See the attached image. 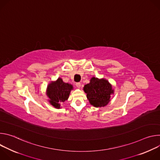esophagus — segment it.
<instances>
[{"label":"esophagus","mask_w":160,"mask_h":160,"mask_svg":"<svg viewBox=\"0 0 160 160\" xmlns=\"http://www.w3.org/2000/svg\"><path fill=\"white\" fill-rule=\"evenodd\" d=\"M76 86H77V88H80V87H81V83H80V82H77V83H76Z\"/></svg>","instance_id":"34e87169"}]
</instances>
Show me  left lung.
Instances as JSON below:
<instances>
[{
  "label": "left lung",
  "instance_id": "obj_1",
  "mask_svg": "<svg viewBox=\"0 0 160 160\" xmlns=\"http://www.w3.org/2000/svg\"><path fill=\"white\" fill-rule=\"evenodd\" d=\"M83 90L90 104L96 108L108 105L111 101V96L114 94L112 85L104 78L92 77L90 82L84 85Z\"/></svg>",
  "mask_w": 160,
  "mask_h": 160
}]
</instances>
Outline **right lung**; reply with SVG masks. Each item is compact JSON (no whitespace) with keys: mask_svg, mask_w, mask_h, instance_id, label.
I'll return each mask as SVG.
<instances>
[{"mask_svg":"<svg viewBox=\"0 0 160 160\" xmlns=\"http://www.w3.org/2000/svg\"><path fill=\"white\" fill-rule=\"evenodd\" d=\"M73 89V87L72 84L64 82L61 78H58L55 81H51L46 89L49 102L55 108L60 109L61 103L68 100Z\"/></svg>","mask_w":160,"mask_h":160,"instance_id":"add662e5","label":"right lung"}]
</instances>
